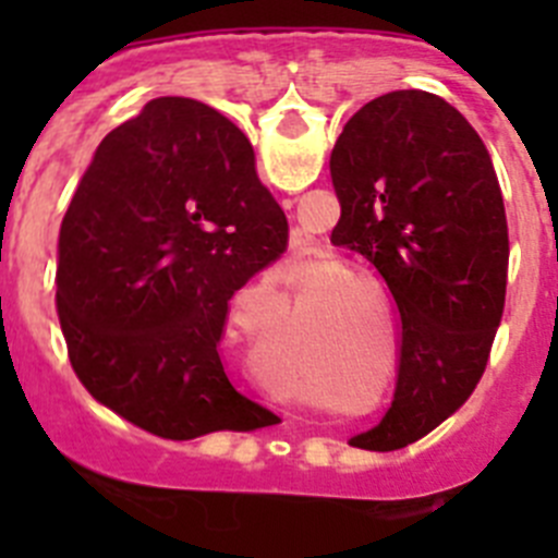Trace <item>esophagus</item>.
<instances>
[{"label": "esophagus", "instance_id": "1", "mask_svg": "<svg viewBox=\"0 0 558 558\" xmlns=\"http://www.w3.org/2000/svg\"><path fill=\"white\" fill-rule=\"evenodd\" d=\"M284 204H288V206H290V201H284Z\"/></svg>", "mask_w": 558, "mask_h": 558}]
</instances>
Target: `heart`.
<instances>
[{"label": "heart", "mask_w": 558, "mask_h": 558, "mask_svg": "<svg viewBox=\"0 0 558 558\" xmlns=\"http://www.w3.org/2000/svg\"><path fill=\"white\" fill-rule=\"evenodd\" d=\"M343 270V263L340 259H327V263L315 265L310 274L302 276V282H313V279H327V276H335ZM340 288H368V279L366 276H352V279H347V282H329V284H322V288H315L313 295H327L332 293V290H340Z\"/></svg>", "instance_id": "b5f03b06"}]
</instances>
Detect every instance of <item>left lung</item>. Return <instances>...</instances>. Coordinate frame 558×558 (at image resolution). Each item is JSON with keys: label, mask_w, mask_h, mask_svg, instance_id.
Returning <instances> with one entry per match:
<instances>
[{"label": "left lung", "mask_w": 558, "mask_h": 558, "mask_svg": "<svg viewBox=\"0 0 558 558\" xmlns=\"http://www.w3.org/2000/svg\"><path fill=\"white\" fill-rule=\"evenodd\" d=\"M335 245L379 270L402 318L397 397L352 445L399 450L441 425L483 377L509 282V223L475 128L430 92H388L343 125L332 159Z\"/></svg>", "instance_id": "1"}]
</instances>
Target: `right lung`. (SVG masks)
Wrapping results in <instances>:
<instances>
[{"instance_id": "right-lung-1", "label": "right lung", "mask_w": 558, "mask_h": 558, "mask_svg": "<svg viewBox=\"0 0 558 558\" xmlns=\"http://www.w3.org/2000/svg\"><path fill=\"white\" fill-rule=\"evenodd\" d=\"M288 251V218L223 113L159 97L97 145L58 234L56 307L92 397L170 441L279 422L220 360L229 299Z\"/></svg>"}]
</instances>
